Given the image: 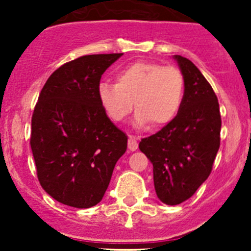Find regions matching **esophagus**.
Segmentation results:
<instances>
[{
    "label": "esophagus",
    "mask_w": 251,
    "mask_h": 251,
    "mask_svg": "<svg viewBox=\"0 0 251 251\" xmlns=\"http://www.w3.org/2000/svg\"><path fill=\"white\" fill-rule=\"evenodd\" d=\"M137 148H138V142H137V138L136 137L129 136V139H128V150L134 152V151H137Z\"/></svg>",
    "instance_id": "esophagus-1"
}]
</instances>
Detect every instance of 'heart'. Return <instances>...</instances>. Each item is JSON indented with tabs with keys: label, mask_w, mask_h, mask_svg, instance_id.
Wrapping results in <instances>:
<instances>
[{
	"label": "heart",
	"mask_w": 251,
	"mask_h": 251,
	"mask_svg": "<svg viewBox=\"0 0 251 251\" xmlns=\"http://www.w3.org/2000/svg\"><path fill=\"white\" fill-rule=\"evenodd\" d=\"M101 106L112 121L123 122L136 105L137 127H165L181 110L185 98V76L176 66L138 61L122 69L117 84L98 86Z\"/></svg>",
	"instance_id": "b5f03b06"
}]
</instances>
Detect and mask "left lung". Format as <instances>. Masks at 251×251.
Listing matches in <instances>:
<instances>
[{
	"label": "left lung",
	"mask_w": 251,
	"mask_h": 251,
	"mask_svg": "<svg viewBox=\"0 0 251 251\" xmlns=\"http://www.w3.org/2000/svg\"><path fill=\"white\" fill-rule=\"evenodd\" d=\"M185 76V98L176 118L139 142L153 165L159 200L178 205L188 200L210 176L220 147L221 115L211 85L191 60L175 55Z\"/></svg>",
	"instance_id": "8db88e82"
}]
</instances>
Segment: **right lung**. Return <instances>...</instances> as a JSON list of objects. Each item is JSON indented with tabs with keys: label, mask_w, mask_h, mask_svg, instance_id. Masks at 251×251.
Listing matches in <instances>:
<instances>
[{
	"label": "right lung",
	"mask_w": 251,
	"mask_h": 251,
	"mask_svg": "<svg viewBox=\"0 0 251 251\" xmlns=\"http://www.w3.org/2000/svg\"><path fill=\"white\" fill-rule=\"evenodd\" d=\"M123 54L85 55L55 70L31 121V151L40 185L76 208L99 203L128 137L108 118L98 97L100 77Z\"/></svg>",
	"instance_id": "add662e5"
}]
</instances>
